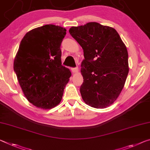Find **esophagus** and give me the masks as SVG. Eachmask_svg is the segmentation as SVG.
Masks as SVG:
<instances>
[{
	"label": "esophagus",
	"instance_id": "1",
	"mask_svg": "<svg viewBox=\"0 0 150 150\" xmlns=\"http://www.w3.org/2000/svg\"><path fill=\"white\" fill-rule=\"evenodd\" d=\"M78 68L77 67H74V68H71V71H72L73 73H77L78 71Z\"/></svg>",
	"mask_w": 150,
	"mask_h": 150
}]
</instances>
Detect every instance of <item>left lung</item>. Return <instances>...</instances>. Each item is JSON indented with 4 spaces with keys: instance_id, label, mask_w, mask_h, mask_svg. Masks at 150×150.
Listing matches in <instances>:
<instances>
[{
    "instance_id": "obj_1",
    "label": "left lung",
    "mask_w": 150,
    "mask_h": 150,
    "mask_svg": "<svg viewBox=\"0 0 150 150\" xmlns=\"http://www.w3.org/2000/svg\"><path fill=\"white\" fill-rule=\"evenodd\" d=\"M69 31L83 49L82 98L93 108H105L124 87L129 72L126 47L115 28L98 23L72 27Z\"/></svg>"
}]
</instances>
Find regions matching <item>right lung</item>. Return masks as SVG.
Listing matches in <instances>:
<instances>
[{"label": "right lung", "instance_id": "1", "mask_svg": "<svg viewBox=\"0 0 150 150\" xmlns=\"http://www.w3.org/2000/svg\"><path fill=\"white\" fill-rule=\"evenodd\" d=\"M67 30L46 25L25 35L14 61V71L27 100L51 109L62 99L71 73L61 65V44Z\"/></svg>", "mask_w": 150, "mask_h": 150}]
</instances>
